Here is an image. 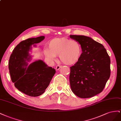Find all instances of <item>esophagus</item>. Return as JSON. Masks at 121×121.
Masks as SVG:
<instances>
[{
	"instance_id": "obj_1",
	"label": "esophagus",
	"mask_w": 121,
	"mask_h": 121,
	"mask_svg": "<svg viewBox=\"0 0 121 121\" xmlns=\"http://www.w3.org/2000/svg\"><path fill=\"white\" fill-rule=\"evenodd\" d=\"M61 67V65H57V66H56V69L57 70H59V69H60Z\"/></svg>"
}]
</instances>
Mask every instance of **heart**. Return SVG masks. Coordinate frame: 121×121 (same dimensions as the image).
Wrapping results in <instances>:
<instances>
[{"label":"heart","instance_id":"b5f03b06","mask_svg":"<svg viewBox=\"0 0 121 121\" xmlns=\"http://www.w3.org/2000/svg\"><path fill=\"white\" fill-rule=\"evenodd\" d=\"M48 49H44V54L48 59L53 61L59 55L63 63L71 65L78 63L82 54V47L77 40L67 37L55 38L48 44Z\"/></svg>","mask_w":121,"mask_h":121}]
</instances>
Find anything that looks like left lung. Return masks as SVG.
Masks as SVG:
<instances>
[{
  "label": "left lung",
  "instance_id": "1",
  "mask_svg": "<svg viewBox=\"0 0 121 121\" xmlns=\"http://www.w3.org/2000/svg\"><path fill=\"white\" fill-rule=\"evenodd\" d=\"M81 44L80 60L70 67L72 91L82 98H90L101 93L110 75L109 56L102 44L84 35H70Z\"/></svg>",
  "mask_w": 121,
  "mask_h": 121
}]
</instances>
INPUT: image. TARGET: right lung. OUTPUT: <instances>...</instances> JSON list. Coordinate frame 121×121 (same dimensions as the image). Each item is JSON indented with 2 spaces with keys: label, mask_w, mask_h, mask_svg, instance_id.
<instances>
[{
  "label": "right lung",
  "mask_w": 121,
  "mask_h": 121,
  "mask_svg": "<svg viewBox=\"0 0 121 121\" xmlns=\"http://www.w3.org/2000/svg\"><path fill=\"white\" fill-rule=\"evenodd\" d=\"M44 39V36L31 38L20 42L13 49L9 62L11 80L20 91L31 97L43 94L49 86L56 70L43 60L28 62L31 56L29 51Z\"/></svg>",
  "instance_id": "right-lung-1"
}]
</instances>
